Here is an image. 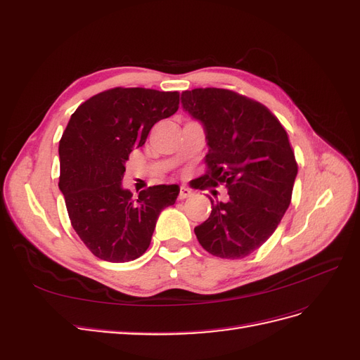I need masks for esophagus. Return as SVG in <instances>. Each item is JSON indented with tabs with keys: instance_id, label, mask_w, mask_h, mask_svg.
Segmentation results:
<instances>
[{
	"instance_id": "obj_1",
	"label": "esophagus",
	"mask_w": 360,
	"mask_h": 360,
	"mask_svg": "<svg viewBox=\"0 0 360 360\" xmlns=\"http://www.w3.org/2000/svg\"><path fill=\"white\" fill-rule=\"evenodd\" d=\"M189 197H192V191L189 188H186V186H181L180 188V193H179V200H186Z\"/></svg>"
}]
</instances>
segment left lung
<instances>
[{"instance_id": "left-lung-1", "label": "left lung", "mask_w": 360, "mask_h": 360, "mask_svg": "<svg viewBox=\"0 0 360 360\" xmlns=\"http://www.w3.org/2000/svg\"><path fill=\"white\" fill-rule=\"evenodd\" d=\"M181 106L202 124L209 172L228 201H212L209 219L195 226L200 245L219 258H245L275 233L285 214L297 163L288 135L264 105L224 89L181 93Z\"/></svg>"}]
</instances>
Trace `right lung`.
<instances>
[{
  "instance_id": "obj_1",
  "label": "right lung",
  "mask_w": 360,
  "mask_h": 360,
  "mask_svg": "<svg viewBox=\"0 0 360 360\" xmlns=\"http://www.w3.org/2000/svg\"><path fill=\"white\" fill-rule=\"evenodd\" d=\"M177 91L117 89L78 106L60 141V191L76 234L110 263L143 255L160 212L176 202L179 184H158L138 198L124 189L130 151L143 147L150 129L179 110Z\"/></svg>"
}]
</instances>
